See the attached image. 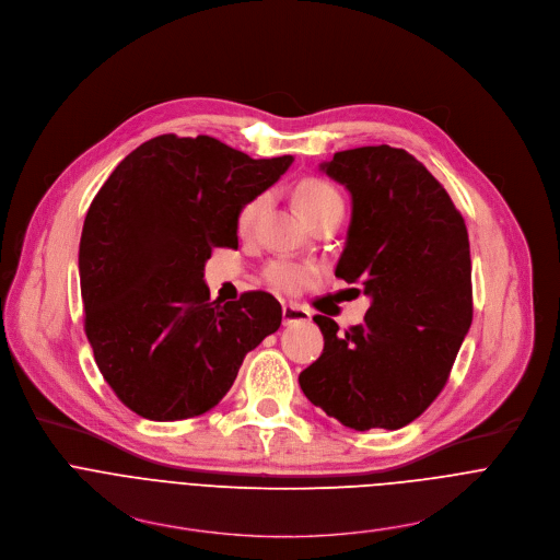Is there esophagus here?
I'll return each mask as SVG.
<instances>
[{"label": "esophagus", "instance_id": "34e87169", "mask_svg": "<svg viewBox=\"0 0 560 560\" xmlns=\"http://www.w3.org/2000/svg\"><path fill=\"white\" fill-rule=\"evenodd\" d=\"M308 318V312L304 306H298V304H284L282 306V323L284 325H293V323H306Z\"/></svg>", "mask_w": 560, "mask_h": 560}]
</instances>
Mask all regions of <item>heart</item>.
Masks as SVG:
<instances>
[{"label": "heart", "instance_id": "1", "mask_svg": "<svg viewBox=\"0 0 560 560\" xmlns=\"http://www.w3.org/2000/svg\"><path fill=\"white\" fill-rule=\"evenodd\" d=\"M267 202H269V196L262 194L242 207V211L237 215V229L242 233L254 229V224L260 218V213L265 211ZM295 207L308 224H314L316 220H320L325 215H340L342 198L329 182L318 179V177H306L298 184V189H295ZM265 276L273 289L284 291V293H295L316 278V269L308 265H295V262H271L267 267Z\"/></svg>", "mask_w": 560, "mask_h": 560}]
</instances>
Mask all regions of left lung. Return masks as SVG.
Returning <instances> with one entry per match:
<instances>
[{
	"label": "left lung",
	"instance_id": "left-lung-1",
	"mask_svg": "<svg viewBox=\"0 0 560 560\" xmlns=\"http://www.w3.org/2000/svg\"><path fill=\"white\" fill-rule=\"evenodd\" d=\"M320 171L351 196L336 276L360 284L362 325L325 336L298 383L304 396L355 431L400 429L445 387L471 325V258L463 215L443 184L405 149L338 151Z\"/></svg>",
	"mask_w": 560,
	"mask_h": 560
}]
</instances>
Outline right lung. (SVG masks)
<instances>
[{
	"instance_id": "right-lung-1",
	"label": "right lung",
	"mask_w": 560,
	"mask_h": 560,
	"mask_svg": "<svg viewBox=\"0 0 560 560\" xmlns=\"http://www.w3.org/2000/svg\"><path fill=\"white\" fill-rule=\"evenodd\" d=\"M215 138L160 136L124 158L89 207L80 240L84 329L115 396L149 420L213 409L244 355L282 323L265 291L211 300L205 265L237 246V215L291 166Z\"/></svg>"
}]
</instances>
